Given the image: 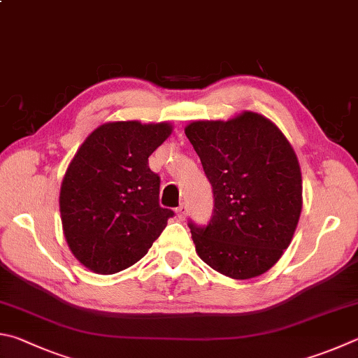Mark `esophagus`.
<instances>
[{"label":"esophagus","instance_id":"34e87169","mask_svg":"<svg viewBox=\"0 0 358 358\" xmlns=\"http://www.w3.org/2000/svg\"><path fill=\"white\" fill-rule=\"evenodd\" d=\"M186 214H187V205H186V203L180 205V206L177 208V216H178L180 219H185Z\"/></svg>","mask_w":358,"mask_h":358}]
</instances>
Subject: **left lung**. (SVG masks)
<instances>
[{"label": "left lung", "instance_id": "left-lung-1", "mask_svg": "<svg viewBox=\"0 0 358 358\" xmlns=\"http://www.w3.org/2000/svg\"><path fill=\"white\" fill-rule=\"evenodd\" d=\"M187 139L213 187L206 225L189 220L203 262L227 277L264 274L289 245L302 210V175L289 142L266 117L192 122Z\"/></svg>", "mask_w": 358, "mask_h": 358}]
</instances>
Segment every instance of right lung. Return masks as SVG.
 <instances>
[{
    "label": "right lung",
    "instance_id": "obj_1",
    "mask_svg": "<svg viewBox=\"0 0 358 358\" xmlns=\"http://www.w3.org/2000/svg\"><path fill=\"white\" fill-rule=\"evenodd\" d=\"M171 133L169 123H105L71 159L59 196L64 235L76 259L96 274L139 262L173 216L159 205L161 178L148 167Z\"/></svg>",
    "mask_w": 358,
    "mask_h": 358
}]
</instances>
